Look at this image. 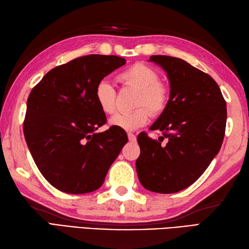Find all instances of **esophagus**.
Listing matches in <instances>:
<instances>
[{"label":"esophagus","mask_w":249,"mask_h":249,"mask_svg":"<svg viewBox=\"0 0 249 249\" xmlns=\"http://www.w3.org/2000/svg\"><path fill=\"white\" fill-rule=\"evenodd\" d=\"M127 136H128V140L130 142H135L136 141V136L133 133H127Z\"/></svg>","instance_id":"1"}]
</instances>
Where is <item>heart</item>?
<instances>
[{"mask_svg": "<svg viewBox=\"0 0 249 249\" xmlns=\"http://www.w3.org/2000/svg\"><path fill=\"white\" fill-rule=\"evenodd\" d=\"M126 86L138 89L136 106H145L152 114H160L166 108L169 91L165 84L158 81L157 71L142 63L128 67L120 75ZM95 100L103 112L110 114L115 109V91L108 81H100L95 88ZM147 108V109H148ZM144 107L129 112H118L110 118V124L124 130H135L146 124L150 113Z\"/></svg>", "mask_w": 249, "mask_h": 249, "instance_id": "heart-1", "label": "heart"}]
</instances>
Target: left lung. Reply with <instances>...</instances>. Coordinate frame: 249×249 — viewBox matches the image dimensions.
<instances>
[{"instance_id":"left-lung-1","label":"left lung","mask_w":249,"mask_h":249,"mask_svg":"<svg viewBox=\"0 0 249 249\" xmlns=\"http://www.w3.org/2000/svg\"><path fill=\"white\" fill-rule=\"evenodd\" d=\"M149 61L165 71L170 93L150 127L162 136L155 140L141 133L137 138V174L145 189L173 194L197 181L218 154L227 106L214 79L186 61L168 55H152Z\"/></svg>"}]
</instances>
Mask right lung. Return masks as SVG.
I'll return each instance as SVG.
<instances>
[{
	"mask_svg": "<svg viewBox=\"0 0 249 249\" xmlns=\"http://www.w3.org/2000/svg\"><path fill=\"white\" fill-rule=\"evenodd\" d=\"M125 64L115 55L78 57L46 73L29 95L26 144L40 173L63 193L98 189L128 141L114 126L98 133L107 118L95 100L97 83Z\"/></svg>",
	"mask_w": 249,
	"mask_h": 249,
	"instance_id": "1",
	"label": "right lung"
}]
</instances>
